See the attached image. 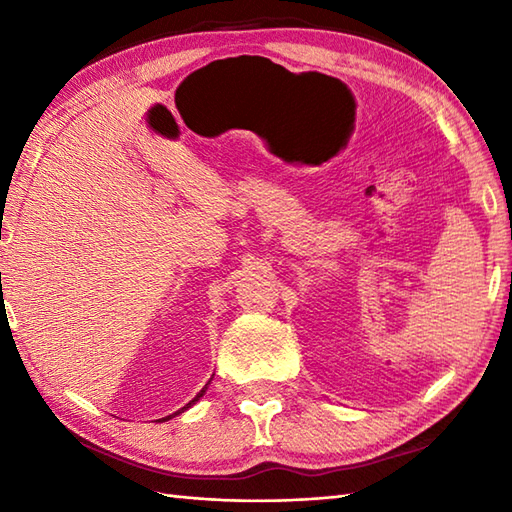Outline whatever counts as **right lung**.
Returning a JSON list of instances; mask_svg holds the SVG:
<instances>
[{
    "mask_svg": "<svg viewBox=\"0 0 512 512\" xmlns=\"http://www.w3.org/2000/svg\"><path fill=\"white\" fill-rule=\"evenodd\" d=\"M204 391H206V387H204V389H202V391H200V394H198V396H195V398H193V400H191V402H189V405H187V407H182V409H180V411H176V413H173V416H178V413H182V411H184V409H189V407H191V405H195V402H198V400H200V398H202V396H204ZM173 416H167V418H162V420H169V418H173Z\"/></svg>",
    "mask_w": 512,
    "mask_h": 512,
    "instance_id": "right-lung-1",
    "label": "right lung"
}]
</instances>
